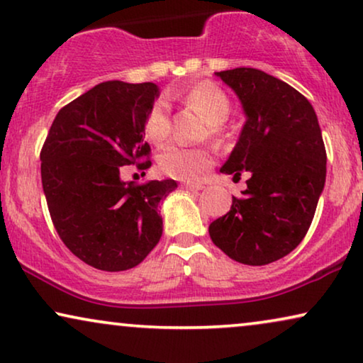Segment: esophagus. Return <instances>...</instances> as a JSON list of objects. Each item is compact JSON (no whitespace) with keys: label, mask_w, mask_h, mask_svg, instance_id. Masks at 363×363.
<instances>
[{"label":"esophagus","mask_w":363,"mask_h":363,"mask_svg":"<svg viewBox=\"0 0 363 363\" xmlns=\"http://www.w3.org/2000/svg\"><path fill=\"white\" fill-rule=\"evenodd\" d=\"M183 188H186V190H191V191H200V190H203V186L201 183H183L182 185Z\"/></svg>","instance_id":"obj_1"}]
</instances>
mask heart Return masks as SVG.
Returning <instances> with one entry per match:
<instances>
[{"instance_id": "1", "label": "heart", "mask_w": 363, "mask_h": 363, "mask_svg": "<svg viewBox=\"0 0 363 363\" xmlns=\"http://www.w3.org/2000/svg\"><path fill=\"white\" fill-rule=\"evenodd\" d=\"M186 102L196 107L213 132H220V125L231 113V102L220 87L211 82H201L186 94ZM145 133L152 142L160 143L170 133V108L165 99H157L145 117ZM213 163L210 148L186 147L182 143H168L158 153V165L165 175L177 180H195Z\"/></svg>"}]
</instances>
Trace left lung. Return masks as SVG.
Masks as SVG:
<instances>
[{"label": "left lung", "mask_w": 363, "mask_h": 363, "mask_svg": "<svg viewBox=\"0 0 363 363\" xmlns=\"http://www.w3.org/2000/svg\"><path fill=\"white\" fill-rule=\"evenodd\" d=\"M242 104L246 123L221 173L247 188L208 228L238 262L264 266L304 240L325 183V147L311 102L281 79L252 67L216 72Z\"/></svg>", "instance_id": "1"}]
</instances>
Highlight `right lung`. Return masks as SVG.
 <instances>
[{
  "label": "right lung",
  "instance_id": "add662e5",
  "mask_svg": "<svg viewBox=\"0 0 363 363\" xmlns=\"http://www.w3.org/2000/svg\"><path fill=\"white\" fill-rule=\"evenodd\" d=\"M157 97L153 82L97 84L57 112L43 145L52 225L69 251L96 269L135 267L162 238L158 205L177 182L121 178L123 165H152L145 117Z\"/></svg>",
  "mask_w": 363,
  "mask_h": 363
}]
</instances>
